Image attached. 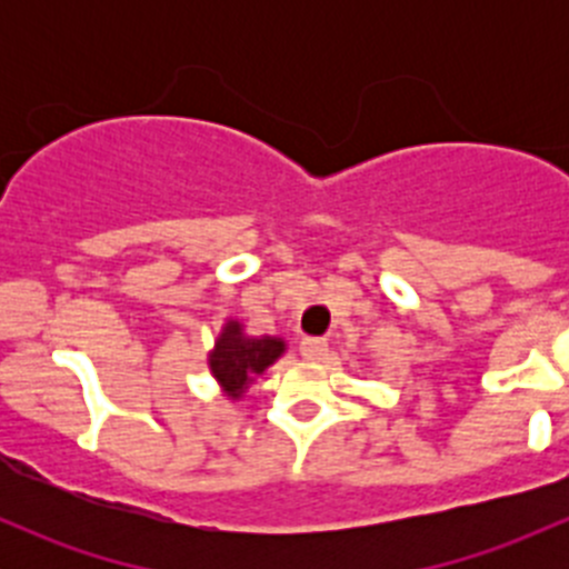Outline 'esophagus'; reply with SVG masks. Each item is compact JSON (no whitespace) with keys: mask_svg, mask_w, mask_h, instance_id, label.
<instances>
[{"mask_svg":"<svg viewBox=\"0 0 569 569\" xmlns=\"http://www.w3.org/2000/svg\"><path fill=\"white\" fill-rule=\"evenodd\" d=\"M300 355L306 360H321L327 355V341L325 338H302Z\"/></svg>","mask_w":569,"mask_h":569,"instance_id":"1","label":"esophagus"}]
</instances>
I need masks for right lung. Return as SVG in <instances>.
<instances>
[{"instance_id": "add662e5", "label": "right lung", "mask_w": 569, "mask_h": 569, "mask_svg": "<svg viewBox=\"0 0 569 569\" xmlns=\"http://www.w3.org/2000/svg\"><path fill=\"white\" fill-rule=\"evenodd\" d=\"M286 349L289 343L280 336H250L242 321L228 317L214 347L209 349V371L222 396L239 401L250 386H256L258 377L274 366V360L283 358Z\"/></svg>"}]
</instances>
